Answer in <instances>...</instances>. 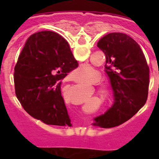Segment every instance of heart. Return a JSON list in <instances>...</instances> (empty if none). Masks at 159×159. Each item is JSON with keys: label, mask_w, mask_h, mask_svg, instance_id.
Segmentation results:
<instances>
[{"label": "heart", "mask_w": 159, "mask_h": 159, "mask_svg": "<svg viewBox=\"0 0 159 159\" xmlns=\"http://www.w3.org/2000/svg\"><path fill=\"white\" fill-rule=\"evenodd\" d=\"M93 68L92 67L88 65H81L77 68V69L75 70V72L79 73V74H82L84 72H91V71H93ZM101 80V75L100 73L97 72L95 71L93 74H91V75H88L86 78V81L88 83L91 84H99ZM97 91H98V93H99V96L102 98V99L104 100L108 101L111 99L112 94H113V92H112V89L111 88L110 85L106 84H101L99 85H98L97 87Z\"/></svg>", "instance_id": "1"}]
</instances>
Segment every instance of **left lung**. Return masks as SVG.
I'll return each mask as SVG.
<instances>
[{"mask_svg":"<svg viewBox=\"0 0 159 159\" xmlns=\"http://www.w3.org/2000/svg\"><path fill=\"white\" fill-rule=\"evenodd\" d=\"M97 47L106 57L105 71L116 99L111 108L95 119L94 125L107 128L128 120L145 105L150 70L139 43L125 33L102 36Z\"/></svg>","mask_w":159,"mask_h":159,"instance_id":"obj_1","label":"left lung"}]
</instances>
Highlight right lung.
I'll return each instance as SVG.
<instances>
[{"instance_id": "right-lung-1", "label": "right lung", "mask_w": 159, "mask_h": 159, "mask_svg": "<svg viewBox=\"0 0 159 159\" xmlns=\"http://www.w3.org/2000/svg\"><path fill=\"white\" fill-rule=\"evenodd\" d=\"M78 67L69 44L52 31L28 38L14 68L16 98L34 119L47 125L69 126L61 80Z\"/></svg>"}]
</instances>
